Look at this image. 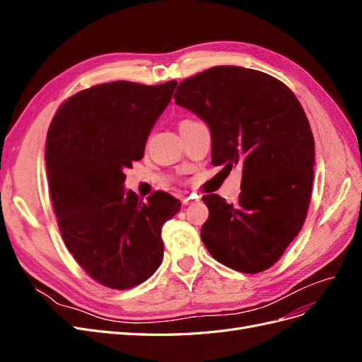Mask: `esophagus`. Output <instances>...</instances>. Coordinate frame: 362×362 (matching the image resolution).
I'll return each instance as SVG.
<instances>
[{"label": "esophagus", "mask_w": 362, "mask_h": 362, "mask_svg": "<svg viewBox=\"0 0 362 362\" xmlns=\"http://www.w3.org/2000/svg\"><path fill=\"white\" fill-rule=\"evenodd\" d=\"M193 202H196L194 198H184V199H182V204H184V205H190V204H193Z\"/></svg>", "instance_id": "1"}]
</instances>
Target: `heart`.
Segmentation results:
<instances>
[{
	"label": "heart",
	"mask_w": 362,
	"mask_h": 362,
	"mask_svg": "<svg viewBox=\"0 0 362 362\" xmlns=\"http://www.w3.org/2000/svg\"><path fill=\"white\" fill-rule=\"evenodd\" d=\"M185 120H189V119H185Z\"/></svg>",
	"instance_id": "b5f03b06"
}]
</instances>
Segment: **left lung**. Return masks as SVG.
I'll return each mask as SVG.
<instances>
[{"label":"left lung","instance_id":"left-lung-1","mask_svg":"<svg viewBox=\"0 0 362 362\" xmlns=\"http://www.w3.org/2000/svg\"><path fill=\"white\" fill-rule=\"evenodd\" d=\"M173 98L210 127L214 166L243 169L237 204L202 198L205 247L229 269L267 270L299 234L311 199L314 137L300 103L275 76L242 66L196 74Z\"/></svg>","mask_w":362,"mask_h":362}]
</instances>
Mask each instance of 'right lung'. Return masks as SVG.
Wrapping results in <instances>:
<instances>
[{
    "label": "right lung",
    "mask_w": 362,
    "mask_h": 362,
    "mask_svg": "<svg viewBox=\"0 0 362 362\" xmlns=\"http://www.w3.org/2000/svg\"><path fill=\"white\" fill-rule=\"evenodd\" d=\"M175 87V80L96 84L64 101L49 125L45 161L62 238L104 287H136L161 264V228L181 202L158 190L145 204L124 190V170L144 157Z\"/></svg>",
    "instance_id": "add662e5"
}]
</instances>
